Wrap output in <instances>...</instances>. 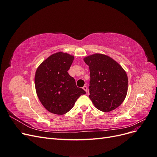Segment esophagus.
Masks as SVG:
<instances>
[{
    "label": "esophagus",
    "instance_id": "34e87169",
    "mask_svg": "<svg viewBox=\"0 0 157 157\" xmlns=\"http://www.w3.org/2000/svg\"><path fill=\"white\" fill-rule=\"evenodd\" d=\"M82 88H83V90H84L85 92H87V90H87V87H86V86H84Z\"/></svg>",
    "mask_w": 157,
    "mask_h": 157
}]
</instances>
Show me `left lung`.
I'll return each mask as SVG.
<instances>
[{"label": "left lung", "instance_id": "left-lung-1", "mask_svg": "<svg viewBox=\"0 0 157 157\" xmlns=\"http://www.w3.org/2000/svg\"><path fill=\"white\" fill-rule=\"evenodd\" d=\"M89 66L90 95L99 111L109 112L120 106L128 92V76L124 69L111 57L94 54L85 57Z\"/></svg>", "mask_w": 157, "mask_h": 157}]
</instances>
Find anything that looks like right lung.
<instances>
[{"instance_id":"1","label":"right lung","mask_w":157,"mask_h":157,"mask_svg":"<svg viewBox=\"0 0 157 157\" xmlns=\"http://www.w3.org/2000/svg\"><path fill=\"white\" fill-rule=\"evenodd\" d=\"M73 60L74 56L58 52L42 61L36 70L37 96L46 110L56 115L67 113L77 99L86 94L67 72Z\"/></svg>"}]
</instances>
